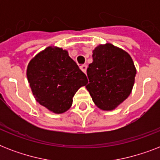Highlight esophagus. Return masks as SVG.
Here are the masks:
<instances>
[{"label":"esophagus","instance_id":"1","mask_svg":"<svg viewBox=\"0 0 160 160\" xmlns=\"http://www.w3.org/2000/svg\"><path fill=\"white\" fill-rule=\"evenodd\" d=\"M80 69L84 73H86V69H87V65H82L80 66Z\"/></svg>","mask_w":160,"mask_h":160}]
</instances>
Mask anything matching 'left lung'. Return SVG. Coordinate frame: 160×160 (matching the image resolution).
<instances>
[{
    "label": "left lung",
    "mask_w": 160,
    "mask_h": 160,
    "mask_svg": "<svg viewBox=\"0 0 160 160\" xmlns=\"http://www.w3.org/2000/svg\"><path fill=\"white\" fill-rule=\"evenodd\" d=\"M85 87L93 101L103 110H112L126 100L134 84L136 69L130 55L112 44L93 51Z\"/></svg>",
    "instance_id": "8db88e82"
}]
</instances>
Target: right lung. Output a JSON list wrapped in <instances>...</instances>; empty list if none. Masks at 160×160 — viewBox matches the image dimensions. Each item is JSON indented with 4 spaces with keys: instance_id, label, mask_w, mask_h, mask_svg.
Instances as JSON below:
<instances>
[{
    "instance_id": "obj_1",
    "label": "right lung",
    "mask_w": 160,
    "mask_h": 160,
    "mask_svg": "<svg viewBox=\"0 0 160 160\" xmlns=\"http://www.w3.org/2000/svg\"><path fill=\"white\" fill-rule=\"evenodd\" d=\"M26 75L36 101L55 114L70 109L76 91L88 83L67 51L52 46L30 61Z\"/></svg>"
}]
</instances>
